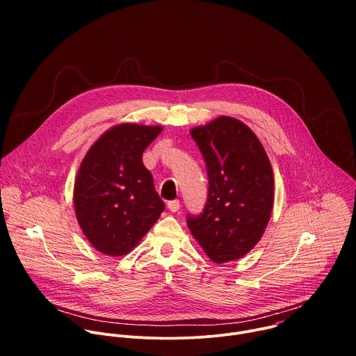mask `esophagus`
Segmentation results:
<instances>
[{
  "mask_svg": "<svg viewBox=\"0 0 356 356\" xmlns=\"http://www.w3.org/2000/svg\"><path fill=\"white\" fill-rule=\"evenodd\" d=\"M168 209H169L172 213L179 211V209H180V201H179V200H172V201H169V202H168Z\"/></svg>",
  "mask_w": 356,
  "mask_h": 356,
  "instance_id": "1",
  "label": "esophagus"
}]
</instances>
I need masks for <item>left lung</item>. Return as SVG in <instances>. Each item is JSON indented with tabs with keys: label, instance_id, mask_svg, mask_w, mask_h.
<instances>
[{
	"label": "left lung",
	"instance_id": "8db88e82",
	"mask_svg": "<svg viewBox=\"0 0 356 356\" xmlns=\"http://www.w3.org/2000/svg\"><path fill=\"white\" fill-rule=\"evenodd\" d=\"M209 176L206 207L187 216L190 232L216 264L239 259L262 238L273 209L266 152L243 122L220 117L190 131Z\"/></svg>",
	"mask_w": 356,
	"mask_h": 356
}]
</instances>
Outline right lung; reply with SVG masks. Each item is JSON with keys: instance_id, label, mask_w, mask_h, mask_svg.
<instances>
[{"instance_id": "right-lung-1", "label": "right lung", "mask_w": 356, "mask_h": 356, "mask_svg": "<svg viewBox=\"0 0 356 356\" xmlns=\"http://www.w3.org/2000/svg\"><path fill=\"white\" fill-rule=\"evenodd\" d=\"M161 127L121 124L101 135L88 149L74 181V210L88 242L108 257H122L150 229L165 202L143 150Z\"/></svg>"}]
</instances>
